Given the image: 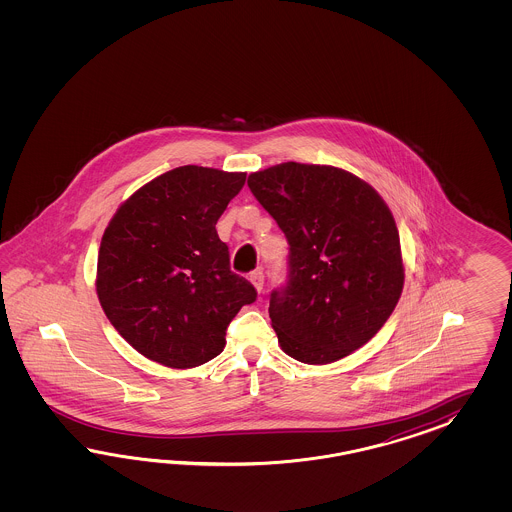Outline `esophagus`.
Returning a JSON list of instances; mask_svg holds the SVG:
<instances>
[{
    "mask_svg": "<svg viewBox=\"0 0 512 512\" xmlns=\"http://www.w3.org/2000/svg\"><path fill=\"white\" fill-rule=\"evenodd\" d=\"M249 281H251V283H253V287L261 293L264 285L263 270H255V272H251V274H249Z\"/></svg>",
    "mask_w": 512,
    "mask_h": 512,
    "instance_id": "obj_1",
    "label": "esophagus"
}]
</instances>
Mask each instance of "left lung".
I'll return each instance as SVG.
<instances>
[{
	"mask_svg": "<svg viewBox=\"0 0 512 512\" xmlns=\"http://www.w3.org/2000/svg\"><path fill=\"white\" fill-rule=\"evenodd\" d=\"M248 186L291 248L289 285L268 308L279 347L304 364L349 357L402 296V246L387 202L332 165L287 161L251 172Z\"/></svg>",
	"mask_w": 512,
	"mask_h": 512,
	"instance_id": "left-lung-1",
	"label": "left lung"
}]
</instances>
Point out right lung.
Here are the masks:
<instances>
[{
  "label": "right lung",
  "instance_id": "obj_1",
  "mask_svg": "<svg viewBox=\"0 0 512 512\" xmlns=\"http://www.w3.org/2000/svg\"><path fill=\"white\" fill-rule=\"evenodd\" d=\"M246 172L186 165L125 199L103 233L95 291L135 351L174 370L197 368L225 347V330L257 293L233 274L217 219Z\"/></svg>",
  "mask_w": 512,
  "mask_h": 512
}]
</instances>
